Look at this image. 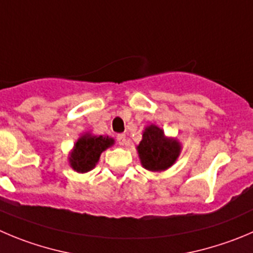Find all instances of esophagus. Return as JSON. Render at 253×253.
Returning a JSON list of instances; mask_svg holds the SVG:
<instances>
[{
    "label": "esophagus",
    "mask_w": 253,
    "mask_h": 253,
    "mask_svg": "<svg viewBox=\"0 0 253 253\" xmlns=\"http://www.w3.org/2000/svg\"><path fill=\"white\" fill-rule=\"evenodd\" d=\"M117 140H118V143H119V145H122V146L126 145V143H128L125 134H119V135L117 136Z\"/></svg>",
    "instance_id": "1"
}]
</instances>
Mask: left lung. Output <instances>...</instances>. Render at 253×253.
I'll return each instance as SVG.
<instances>
[{
	"instance_id": "8db88e82",
	"label": "left lung",
	"mask_w": 253,
	"mask_h": 253,
	"mask_svg": "<svg viewBox=\"0 0 253 253\" xmlns=\"http://www.w3.org/2000/svg\"><path fill=\"white\" fill-rule=\"evenodd\" d=\"M181 143L176 138L165 135L155 124L145 126L143 138L136 145L140 164L151 172H161L171 168L181 153Z\"/></svg>"
}]
</instances>
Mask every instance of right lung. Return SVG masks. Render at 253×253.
<instances>
[{
    "instance_id": "1",
    "label": "right lung",
    "mask_w": 253,
    "mask_h": 253,
    "mask_svg": "<svg viewBox=\"0 0 253 253\" xmlns=\"http://www.w3.org/2000/svg\"><path fill=\"white\" fill-rule=\"evenodd\" d=\"M114 139L108 135H93L89 131L82 134L68 155L69 167L79 174L90 171L98 164L100 154L114 145Z\"/></svg>"
}]
</instances>
